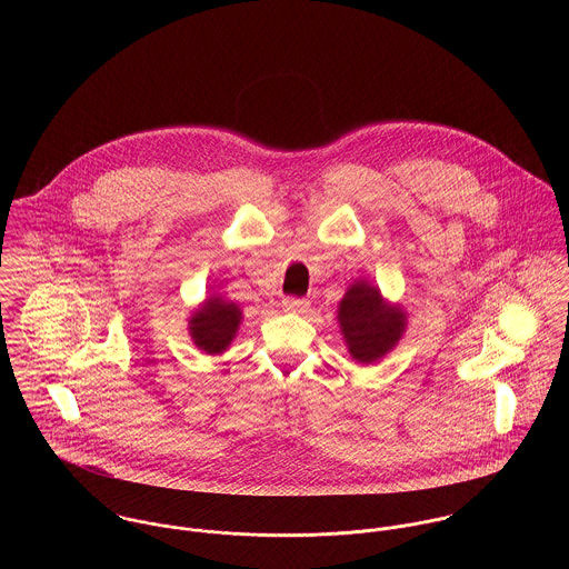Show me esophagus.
<instances>
[{"mask_svg":"<svg viewBox=\"0 0 569 569\" xmlns=\"http://www.w3.org/2000/svg\"><path fill=\"white\" fill-rule=\"evenodd\" d=\"M282 309L291 311V313H305V311H309V300L296 298V296H287V298H282Z\"/></svg>","mask_w":569,"mask_h":569,"instance_id":"esophagus-1","label":"esophagus"}]
</instances>
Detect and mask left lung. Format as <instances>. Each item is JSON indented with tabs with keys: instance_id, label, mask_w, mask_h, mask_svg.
<instances>
[{
	"instance_id": "left-lung-1",
	"label": "left lung",
	"mask_w": 569,
	"mask_h": 569,
	"mask_svg": "<svg viewBox=\"0 0 569 569\" xmlns=\"http://www.w3.org/2000/svg\"><path fill=\"white\" fill-rule=\"evenodd\" d=\"M339 326L350 355L361 363H372L401 339L406 316L401 309L388 307L379 289L357 282L339 305Z\"/></svg>"
}]
</instances>
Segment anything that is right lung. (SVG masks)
<instances>
[{
  "instance_id": "obj_1",
  "label": "right lung",
  "mask_w": 569,
  "mask_h": 569,
  "mask_svg": "<svg viewBox=\"0 0 569 569\" xmlns=\"http://www.w3.org/2000/svg\"><path fill=\"white\" fill-rule=\"evenodd\" d=\"M239 325V307L223 302L221 298H210L190 320V335L201 350L208 355H219L230 346Z\"/></svg>"
}]
</instances>
